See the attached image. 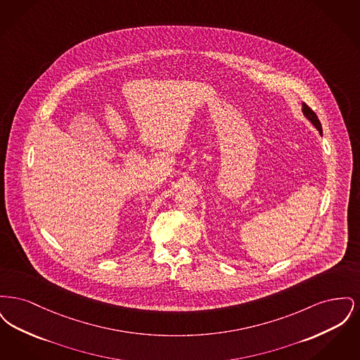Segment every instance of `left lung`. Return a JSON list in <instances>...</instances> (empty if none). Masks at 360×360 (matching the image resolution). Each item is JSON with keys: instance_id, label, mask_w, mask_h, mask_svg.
<instances>
[{"instance_id": "8db88e82", "label": "left lung", "mask_w": 360, "mask_h": 360, "mask_svg": "<svg viewBox=\"0 0 360 360\" xmlns=\"http://www.w3.org/2000/svg\"><path fill=\"white\" fill-rule=\"evenodd\" d=\"M302 113H304V116L308 119L310 122H311V125L323 135V128H321V122L319 120V117L316 116V113L309 108L307 103H302Z\"/></svg>"}]
</instances>
